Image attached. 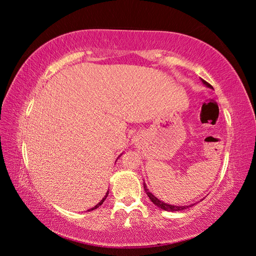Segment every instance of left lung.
<instances>
[{
    "label": "left lung",
    "mask_w": 256,
    "mask_h": 256,
    "mask_svg": "<svg viewBox=\"0 0 256 256\" xmlns=\"http://www.w3.org/2000/svg\"><path fill=\"white\" fill-rule=\"evenodd\" d=\"M200 81H202V83L205 85L206 88H212V90H214V88L212 86V85L209 84V83H207L205 80L200 79ZM143 186H144V190H145V192H146V194L148 196L150 200L152 202L154 205H156L157 207L161 208L162 210H166V212H180V210H184V209H187V208H189V207L193 206V204H191V205H184V206H177V205H171V204H168V203L164 202V200H159L158 198L154 196L152 194V193L150 191V189H147V186H146V184H145V182L143 184Z\"/></svg>",
    "instance_id": "left-lung-1"
}]
</instances>
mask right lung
I'll return each mask as SVG.
<instances>
[{
    "mask_svg": "<svg viewBox=\"0 0 256 256\" xmlns=\"http://www.w3.org/2000/svg\"><path fill=\"white\" fill-rule=\"evenodd\" d=\"M122 154H120V156H118V158H120V156H122ZM118 159H116V160H118ZM115 162H116V161H115ZM108 194H109V191H106V196H104V198H102V200H100V202H99V203H98V204H97V205H96V206H94V207H92V208H90V209H88V212H90V210H94V209H96V208H98V207H99V206H100V205H102V203H104V200H106V196H108Z\"/></svg>",
    "mask_w": 256,
    "mask_h": 256,
    "instance_id": "right-lung-1",
    "label": "right lung"
}]
</instances>
